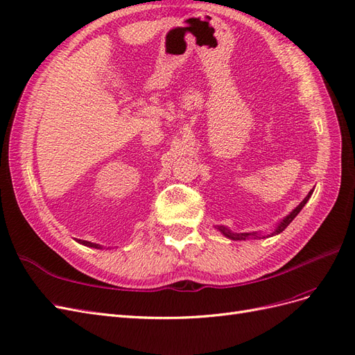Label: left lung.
Wrapping results in <instances>:
<instances>
[{
    "label": "left lung",
    "instance_id": "obj_1",
    "mask_svg": "<svg viewBox=\"0 0 355 355\" xmlns=\"http://www.w3.org/2000/svg\"><path fill=\"white\" fill-rule=\"evenodd\" d=\"M311 194H313V191H311L309 192V194L304 198V201L302 202H300L299 204V206L292 211V213H290L288 214V216H286L284 219H283V222L280 223V225H278V227H277V230L272 232V235H275V234H280V232H283L287 227H288V223L290 222H292L296 216H297V213L300 211V210H302V207L305 206V204H306V201L309 200V197H311ZM219 230H220V232L223 234V235H227V237L228 239H232V240H245V239H249V237H253V239H256L257 237V235H254V234H234V232H231L228 228H225V227H219ZM261 239V237H259Z\"/></svg>",
    "mask_w": 355,
    "mask_h": 355
}]
</instances>
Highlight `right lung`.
Masks as SVG:
<instances>
[{"label": "right lung", "mask_w": 355, "mask_h": 355, "mask_svg": "<svg viewBox=\"0 0 355 355\" xmlns=\"http://www.w3.org/2000/svg\"><path fill=\"white\" fill-rule=\"evenodd\" d=\"M78 243H81L84 245H89V247H94V249H101V247H102L99 244H94V243H90V241H85V240H78Z\"/></svg>", "instance_id": "add662e5"}]
</instances>
